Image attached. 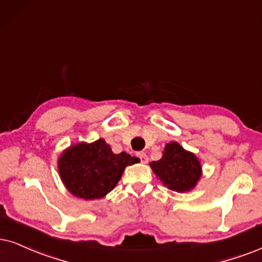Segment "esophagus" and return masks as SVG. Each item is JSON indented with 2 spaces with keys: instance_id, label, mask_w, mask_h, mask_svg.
<instances>
[{
  "instance_id": "34e87169",
  "label": "esophagus",
  "mask_w": 262,
  "mask_h": 262,
  "mask_svg": "<svg viewBox=\"0 0 262 262\" xmlns=\"http://www.w3.org/2000/svg\"><path fill=\"white\" fill-rule=\"evenodd\" d=\"M137 156L139 158H140L141 163H147V162H148V157H147V155L145 154V152H138Z\"/></svg>"
}]
</instances>
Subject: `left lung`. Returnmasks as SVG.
<instances>
[{
  "instance_id": "left-lung-1",
  "label": "left lung",
  "mask_w": 262,
  "mask_h": 262,
  "mask_svg": "<svg viewBox=\"0 0 262 262\" xmlns=\"http://www.w3.org/2000/svg\"><path fill=\"white\" fill-rule=\"evenodd\" d=\"M150 165L162 183L177 192L192 190L202 175L201 163L196 156L184 150L175 141L167 144L163 157L151 162Z\"/></svg>"
}]
</instances>
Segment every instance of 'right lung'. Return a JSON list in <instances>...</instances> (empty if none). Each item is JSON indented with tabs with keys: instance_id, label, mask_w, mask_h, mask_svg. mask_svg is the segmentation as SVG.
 I'll return each mask as SVG.
<instances>
[{
	"instance_id": "add662e5",
	"label": "right lung",
	"mask_w": 262,
	"mask_h": 262,
	"mask_svg": "<svg viewBox=\"0 0 262 262\" xmlns=\"http://www.w3.org/2000/svg\"><path fill=\"white\" fill-rule=\"evenodd\" d=\"M139 158L121 152L115 155L104 139L92 144H79L66 150L59 158L62 183L76 197L98 200L107 194L118 183L127 165Z\"/></svg>"
}]
</instances>
